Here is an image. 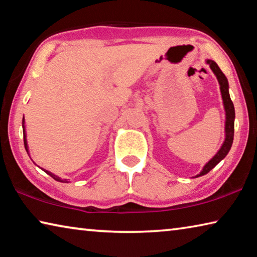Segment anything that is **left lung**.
<instances>
[{"instance_id": "1", "label": "left lung", "mask_w": 257, "mask_h": 257, "mask_svg": "<svg viewBox=\"0 0 257 257\" xmlns=\"http://www.w3.org/2000/svg\"><path fill=\"white\" fill-rule=\"evenodd\" d=\"M205 62L208 64V66H210L211 70L215 75L216 79H217V81H219V85H220V92H221V96H222L224 112H225V122H224L225 136H224V142H223L222 146L220 147V150L217 151V153L213 156V158L208 161L205 165H204L202 171L199 172L197 176H195L196 178L206 175V173L210 172L217 163H220L221 161H222L225 156H227L230 149H231V146H232L233 132H234V106H233L231 98H230L229 82H228L227 77L224 76V73L221 71V69L214 62V61L207 59Z\"/></svg>"}]
</instances>
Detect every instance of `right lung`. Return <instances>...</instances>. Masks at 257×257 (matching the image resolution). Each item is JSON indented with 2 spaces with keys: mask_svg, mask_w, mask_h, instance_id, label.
I'll return each mask as SVG.
<instances>
[{
  "mask_svg": "<svg viewBox=\"0 0 257 257\" xmlns=\"http://www.w3.org/2000/svg\"><path fill=\"white\" fill-rule=\"evenodd\" d=\"M23 132H24V144H25V149H26V151H27V153H28V155H29V149H28V143H27V134H26V121H25V118H23ZM30 158V156H29ZM35 163V162H34ZM42 169V168H41ZM43 171L44 172H46L47 175L49 176H51L52 178H53L54 180H56V181H59V182H68L67 181V179H61V178L59 177V176H56V175H54V173H52V172H50V171H47V170H45V169H42Z\"/></svg>",
  "mask_w": 257,
  "mask_h": 257,
  "instance_id": "1",
  "label": "right lung"
}]
</instances>
